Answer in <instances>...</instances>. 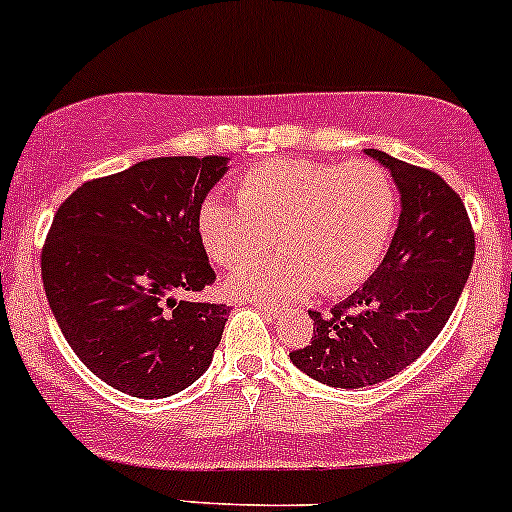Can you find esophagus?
Instances as JSON below:
<instances>
[{
    "instance_id": "esophagus-1",
    "label": "esophagus",
    "mask_w": 512,
    "mask_h": 512,
    "mask_svg": "<svg viewBox=\"0 0 512 512\" xmlns=\"http://www.w3.org/2000/svg\"><path fill=\"white\" fill-rule=\"evenodd\" d=\"M257 308H260V311L262 313H265V316L267 318H277L279 316V308L277 306H269V303H257Z\"/></svg>"
}]
</instances>
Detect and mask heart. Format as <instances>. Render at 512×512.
<instances>
[{
  "label": "heart",
  "instance_id": "b5f03b06",
  "mask_svg": "<svg viewBox=\"0 0 512 512\" xmlns=\"http://www.w3.org/2000/svg\"><path fill=\"white\" fill-rule=\"evenodd\" d=\"M398 187L376 162L267 160L243 172L238 204L206 196L196 226L216 265L238 267L272 242L283 252L240 267L228 279L235 296L284 303L347 294L376 272L396 233Z\"/></svg>",
  "mask_w": 512,
  "mask_h": 512
}]
</instances>
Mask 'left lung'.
Returning a JSON list of instances; mask_svg holds the SVG:
<instances>
[{
  "label": "left lung",
  "mask_w": 512,
  "mask_h": 512,
  "mask_svg": "<svg viewBox=\"0 0 512 512\" xmlns=\"http://www.w3.org/2000/svg\"><path fill=\"white\" fill-rule=\"evenodd\" d=\"M391 172L401 216L369 282L330 308L308 311L313 338L291 362L320 384L359 389L391 379L423 355L452 316L474 265L462 196L437 172L364 150Z\"/></svg>",
  "instance_id": "left-lung-1"
}]
</instances>
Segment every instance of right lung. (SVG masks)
I'll return each instance as SVG.
<instances>
[{
    "label": "right lung",
    "mask_w": 512,
    "mask_h": 512,
    "mask_svg": "<svg viewBox=\"0 0 512 512\" xmlns=\"http://www.w3.org/2000/svg\"><path fill=\"white\" fill-rule=\"evenodd\" d=\"M228 157H153L77 187L41 252L65 340L101 381L165 398L209 369L230 308L187 301L216 282L201 243V201Z\"/></svg>",
    "instance_id": "add662e5"
}]
</instances>
